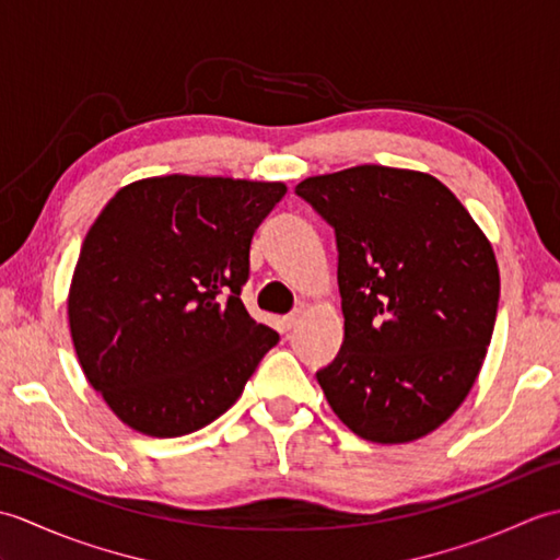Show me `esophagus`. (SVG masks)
Returning <instances> with one entry per match:
<instances>
[{"label": "esophagus", "mask_w": 560, "mask_h": 560, "mask_svg": "<svg viewBox=\"0 0 560 560\" xmlns=\"http://www.w3.org/2000/svg\"><path fill=\"white\" fill-rule=\"evenodd\" d=\"M301 323H303V311H293V313L283 317V327H287V329H295Z\"/></svg>", "instance_id": "esophagus-1"}]
</instances>
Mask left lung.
Wrapping results in <instances>:
<instances>
[{"instance_id": "8db88e82", "label": "left lung", "mask_w": 560, "mask_h": 560, "mask_svg": "<svg viewBox=\"0 0 560 560\" xmlns=\"http://www.w3.org/2000/svg\"><path fill=\"white\" fill-rule=\"evenodd\" d=\"M295 195L337 237L343 343L317 371L355 435L395 445L445 423L491 343L501 277L491 243L433 175L355 165Z\"/></svg>"}]
</instances>
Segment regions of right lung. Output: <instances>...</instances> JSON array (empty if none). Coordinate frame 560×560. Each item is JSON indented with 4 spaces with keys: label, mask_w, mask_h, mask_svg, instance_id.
<instances>
[{
    "label": "right lung",
    "mask_w": 560,
    "mask_h": 560,
    "mask_svg": "<svg viewBox=\"0 0 560 560\" xmlns=\"http://www.w3.org/2000/svg\"><path fill=\"white\" fill-rule=\"evenodd\" d=\"M283 183L149 177L83 237L69 327L83 375L117 419L153 438L229 411L279 335L241 301L257 225Z\"/></svg>",
    "instance_id": "1"
}]
</instances>
